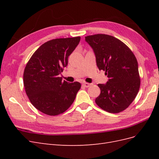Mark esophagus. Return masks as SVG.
I'll use <instances>...</instances> for the list:
<instances>
[{
    "mask_svg": "<svg viewBox=\"0 0 159 159\" xmlns=\"http://www.w3.org/2000/svg\"><path fill=\"white\" fill-rule=\"evenodd\" d=\"M93 85V84H89V83H83V85L85 88H89L90 86H91Z\"/></svg>",
    "mask_w": 159,
    "mask_h": 159,
    "instance_id": "obj_1",
    "label": "esophagus"
}]
</instances>
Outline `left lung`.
I'll list each match as a JSON object with an SVG mask.
<instances>
[{"instance_id":"left-lung-1","label":"left lung","mask_w":159,"mask_h":159,"mask_svg":"<svg viewBox=\"0 0 159 159\" xmlns=\"http://www.w3.org/2000/svg\"><path fill=\"white\" fill-rule=\"evenodd\" d=\"M92 48L99 70L109 78L105 84H98L100 95L95 99L99 107L117 113L133 102L140 88L138 62L129 48L112 36L98 34L85 36Z\"/></svg>"}]
</instances>
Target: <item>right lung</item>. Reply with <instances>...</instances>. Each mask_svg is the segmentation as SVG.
<instances>
[{"instance_id":"right-lung-1","label":"right lung","mask_w":159,"mask_h":159,"mask_svg":"<svg viewBox=\"0 0 159 159\" xmlns=\"http://www.w3.org/2000/svg\"><path fill=\"white\" fill-rule=\"evenodd\" d=\"M80 37L56 38L45 42L34 53L25 67L24 85L31 103L42 113L55 116L74 102L81 84L59 77L68 63Z\"/></svg>"}]
</instances>
